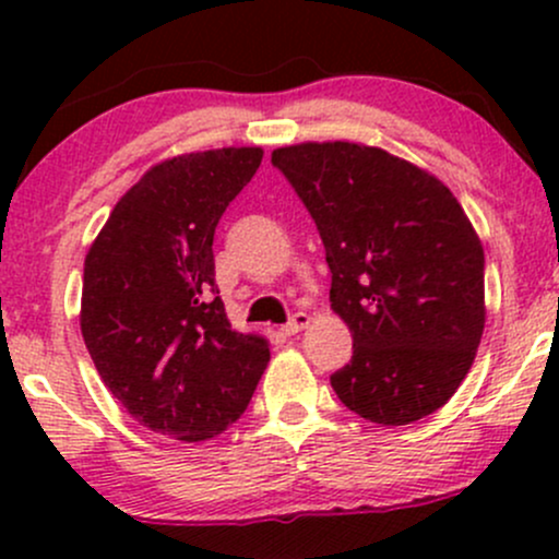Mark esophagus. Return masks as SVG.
<instances>
[{
    "label": "esophagus",
    "mask_w": 559,
    "mask_h": 559,
    "mask_svg": "<svg viewBox=\"0 0 559 559\" xmlns=\"http://www.w3.org/2000/svg\"><path fill=\"white\" fill-rule=\"evenodd\" d=\"M307 325H310V316H307V312H294V316L288 318V323L281 331H284L286 336H297V333L305 331Z\"/></svg>",
    "instance_id": "esophagus-1"
}]
</instances>
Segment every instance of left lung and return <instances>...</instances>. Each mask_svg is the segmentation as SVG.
<instances>
[{
    "label": "left lung",
    "mask_w": 559,
    "mask_h": 559,
    "mask_svg": "<svg viewBox=\"0 0 559 559\" xmlns=\"http://www.w3.org/2000/svg\"><path fill=\"white\" fill-rule=\"evenodd\" d=\"M271 159L316 221L331 307L355 342L331 376L336 396L381 426L436 413L486 323L484 247L465 210L439 178L378 146L307 141Z\"/></svg>",
    "instance_id": "8db88e82"
}]
</instances>
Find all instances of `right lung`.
Returning a JSON list of instances; mask_svg holds the SVG:
<instances>
[{"mask_svg": "<svg viewBox=\"0 0 559 559\" xmlns=\"http://www.w3.org/2000/svg\"><path fill=\"white\" fill-rule=\"evenodd\" d=\"M260 146L165 159L120 197L83 262L81 333L105 386L141 426L204 441L241 418L271 349L230 329L217 297V221Z\"/></svg>", "mask_w": 559, "mask_h": 559, "instance_id": "1", "label": "right lung"}]
</instances>
